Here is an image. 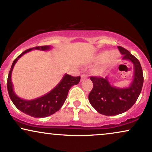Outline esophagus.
<instances>
[{
	"instance_id": "1",
	"label": "esophagus",
	"mask_w": 152,
	"mask_h": 152,
	"mask_svg": "<svg viewBox=\"0 0 152 152\" xmlns=\"http://www.w3.org/2000/svg\"><path fill=\"white\" fill-rule=\"evenodd\" d=\"M87 78V75L86 74H81V81H83V79H85V78Z\"/></svg>"
}]
</instances>
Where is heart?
Instances as JSON below:
<instances>
[{"instance_id":"heart-1","label":"heart","mask_w":152,"mask_h":152,"mask_svg":"<svg viewBox=\"0 0 152 152\" xmlns=\"http://www.w3.org/2000/svg\"><path fill=\"white\" fill-rule=\"evenodd\" d=\"M118 58V55L116 52L112 51L110 52L109 50H105V51H102L99 53L94 57L93 61L95 64H100V63L106 61L107 64H113L114 61H116ZM104 66H101V67H97L94 69V72L98 76L102 74L104 71Z\"/></svg>"}]
</instances>
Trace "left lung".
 <instances>
[{
  "mask_svg": "<svg viewBox=\"0 0 152 152\" xmlns=\"http://www.w3.org/2000/svg\"><path fill=\"white\" fill-rule=\"evenodd\" d=\"M118 48L123 55L122 60L129 61L134 66L133 78L129 86L122 88L111 85L107 76L105 78L91 77L94 86L88 101L99 113L106 116H115L128 111L137 102L144 83L139 60L125 48L121 46Z\"/></svg>",
  "mask_w": 152,
  "mask_h": 152,
  "instance_id": "obj_1",
  "label": "left lung"
}]
</instances>
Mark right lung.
<instances>
[{
  "label": "right lung",
  "instance_id": "add662e5",
  "mask_svg": "<svg viewBox=\"0 0 152 152\" xmlns=\"http://www.w3.org/2000/svg\"><path fill=\"white\" fill-rule=\"evenodd\" d=\"M52 48L53 46H37L23 51L13 61L9 74H8L7 88H8V94L12 102L13 103L15 107L20 111L35 118L46 117L58 111L65 102L71 87L74 85H77L79 83L80 78H81L80 76L74 77L70 75L65 74L61 81L53 89L50 91L48 93L32 100H26V99H21L16 95L13 90L11 75L15 64L18 61V59L24 54L30 52L32 50H41L46 51V50H50Z\"/></svg>",
  "mask_w": 152,
  "mask_h": 152
}]
</instances>
